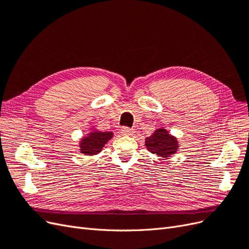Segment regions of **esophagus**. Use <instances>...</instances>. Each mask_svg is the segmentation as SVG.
Here are the masks:
<instances>
[{"mask_svg": "<svg viewBox=\"0 0 249 249\" xmlns=\"http://www.w3.org/2000/svg\"><path fill=\"white\" fill-rule=\"evenodd\" d=\"M120 133H122L123 136H132V135L134 134V130L130 129V127H123Z\"/></svg>", "mask_w": 249, "mask_h": 249, "instance_id": "esophagus-1", "label": "esophagus"}]
</instances>
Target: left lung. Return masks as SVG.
Listing matches in <instances>:
<instances>
[{"label": "left lung", "mask_w": 249, "mask_h": 249, "mask_svg": "<svg viewBox=\"0 0 249 249\" xmlns=\"http://www.w3.org/2000/svg\"><path fill=\"white\" fill-rule=\"evenodd\" d=\"M145 146L149 153L160 158H170L177 154L179 147L178 140L164 127L157 129L153 135L145 138Z\"/></svg>", "instance_id": "obj_1"}]
</instances>
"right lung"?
Returning a JSON list of instances; mask_svg holds the SVG:
<instances>
[{"mask_svg":"<svg viewBox=\"0 0 249 249\" xmlns=\"http://www.w3.org/2000/svg\"><path fill=\"white\" fill-rule=\"evenodd\" d=\"M90 131L86 136L82 137L79 141L80 153L85 156H94L100 154L107 142L114 136L112 132H102L96 130L95 126H89Z\"/></svg>","mask_w":249,"mask_h":249,"instance_id":"add662e5","label":"right lung"}]
</instances>
